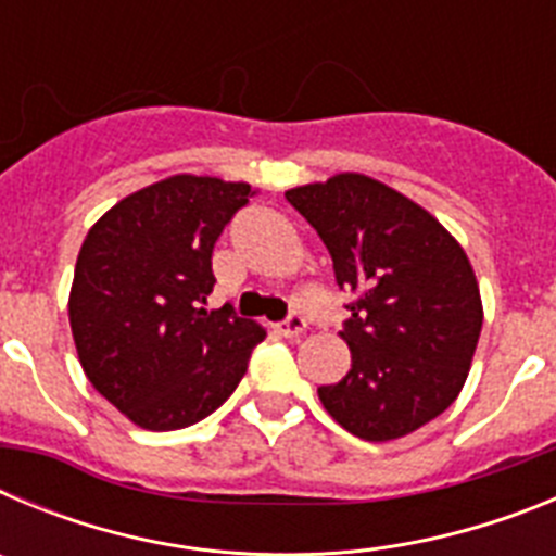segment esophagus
I'll list each match as a JSON object with an SVG mask.
<instances>
[{
  "mask_svg": "<svg viewBox=\"0 0 556 556\" xmlns=\"http://www.w3.org/2000/svg\"><path fill=\"white\" fill-rule=\"evenodd\" d=\"M278 331L283 333V337H301L303 331H306V320H303V314H298V312H292L287 317V320L281 323V326H278Z\"/></svg>",
  "mask_w": 556,
  "mask_h": 556,
  "instance_id": "esophagus-1",
  "label": "esophagus"
}]
</instances>
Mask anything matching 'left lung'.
<instances>
[{"instance_id": "left-lung-1", "label": "left lung", "mask_w": 556, "mask_h": 556, "mask_svg": "<svg viewBox=\"0 0 556 556\" xmlns=\"http://www.w3.org/2000/svg\"><path fill=\"white\" fill-rule=\"evenodd\" d=\"M287 200L331 253L351 294V370L317 390L328 415L367 443H390L443 415L465 387L481 333L476 273L424 205L358 172L294 186Z\"/></svg>"}]
</instances>
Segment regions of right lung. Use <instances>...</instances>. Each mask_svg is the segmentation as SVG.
I'll list each match as a JSON object with an SVG mask.
<instances>
[{"label": "right lung", "mask_w": 556, "mask_h": 556, "mask_svg": "<svg viewBox=\"0 0 556 556\" xmlns=\"http://www.w3.org/2000/svg\"><path fill=\"white\" fill-rule=\"evenodd\" d=\"M255 191L172 175L108 208L83 242L68 323L83 372L147 431H175L219 409L267 337L233 308H205L211 253Z\"/></svg>", "instance_id": "right-lung-1"}]
</instances>
